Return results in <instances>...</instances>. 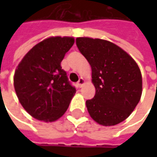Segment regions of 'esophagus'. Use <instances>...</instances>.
Masks as SVG:
<instances>
[{"mask_svg": "<svg viewBox=\"0 0 157 157\" xmlns=\"http://www.w3.org/2000/svg\"><path fill=\"white\" fill-rule=\"evenodd\" d=\"M84 83H85V80L83 78H80L78 82H77V86H78L79 87H82V86L84 85Z\"/></svg>", "mask_w": 157, "mask_h": 157, "instance_id": "34e87169", "label": "esophagus"}]
</instances>
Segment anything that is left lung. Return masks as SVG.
I'll return each instance as SVG.
<instances>
[{
	"label": "left lung",
	"mask_w": 157,
	"mask_h": 157,
	"mask_svg": "<svg viewBox=\"0 0 157 157\" xmlns=\"http://www.w3.org/2000/svg\"><path fill=\"white\" fill-rule=\"evenodd\" d=\"M76 46L92 67L94 98L86 100L90 116L98 124L112 126L131 114L142 94V76L136 62L111 42L77 38Z\"/></svg>",
	"instance_id": "left-lung-1"
}]
</instances>
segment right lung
Returning <instances> with one entry per match:
<instances>
[{"label":"right lung","instance_id":"add662e5","mask_svg":"<svg viewBox=\"0 0 157 157\" xmlns=\"http://www.w3.org/2000/svg\"><path fill=\"white\" fill-rule=\"evenodd\" d=\"M71 37H51L36 44L19 63L14 88L20 103L41 121L53 122L68 109L76 90L60 63L74 44Z\"/></svg>","mask_w":157,"mask_h":157}]
</instances>
